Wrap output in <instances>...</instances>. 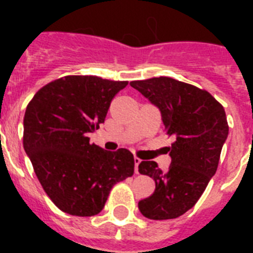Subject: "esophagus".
Segmentation results:
<instances>
[{
    "instance_id": "obj_1",
    "label": "esophagus",
    "mask_w": 253,
    "mask_h": 253,
    "mask_svg": "<svg viewBox=\"0 0 253 253\" xmlns=\"http://www.w3.org/2000/svg\"><path fill=\"white\" fill-rule=\"evenodd\" d=\"M140 162H142V160L135 156V158H134V163H135V172H136V173H139V168H138V167H139V164H140Z\"/></svg>"
}]
</instances>
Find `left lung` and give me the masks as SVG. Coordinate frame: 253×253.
I'll list each match as a JSON object with an SVG mask.
<instances>
[{
	"mask_svg": "<svg viewBox=\"0 0 253 253\" xmlns=\"http://www.w3.org/2000/svg\"><path fill=\"white\" fill-rule=\"evenodd\" d=\"M130 85L158 107L167 134L174 136L168 147L172 159L168 172L155 162L139 164V172L152 177L156 189L139 201L138 208L148 219L178 218L196 205L215 174L228 135L226 113L210 93L170 77Z\"/></svg>",
	"mask_w": 253,
	"mask_h": 253,
	"instance_id": "left-lung-1",
	"label": "left lung"
}]
</instances>
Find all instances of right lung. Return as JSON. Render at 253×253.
I'll use <instances>...</instances> for the list:
<instances>
[{"label":"right lung","instance_id":"1","mask_svg":"<svg viewBox=\"0 0 253 253\" xmlns=\"http://www.w3.org/2000/svg\"><path fill=\"white\" fill-rule=\"evenodd\" d=\"M127 81L65 76L37 91L23 118V147L47 196L61 211H102L111 188L134 174L126 148L105 151L87 134L105 122L111 99Z\"/></svg>","mask_w":253,"mask_h":253}]
</instances>
